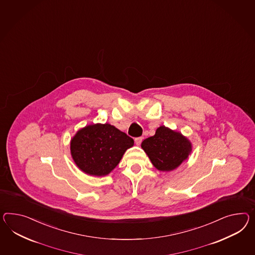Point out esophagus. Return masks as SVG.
Returning <instances> with one entry per match:
<instances>
[{
  "label": "esophagus",
  "mask_w": 255,
  "mask_h": 255,
  "mask_svg": "<svg viewBox=\"0 0 255 255\" xmlns=\"http://www.w3.org/2000/svg\"><path fill=\"white\" fill-rule=\"evenodd\" d=\"M141 141H142V137H137L135 138V142L137 145H140Z\"/></svg>",
  "instance_id": "obj_1"
}]
</instances>
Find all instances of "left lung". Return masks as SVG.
<instances>
[{
  "mask_svg": "<svg viewBox=\"0 0 255 255\" xmlns=\"http://www.w3.org/2000/svg\"><path fill=\"white\" fill-rule=\"evenodd\" d=\"M141 147L160 171L175 169L191 151V145L186 137L163 126L157 128L154 136L144 139Z\"/></svg>",
  "mask_w": 255,
  "mask_h": 255,
  "instance_id": "8db88e82",
  "label": "left lung"
}]
</instances>
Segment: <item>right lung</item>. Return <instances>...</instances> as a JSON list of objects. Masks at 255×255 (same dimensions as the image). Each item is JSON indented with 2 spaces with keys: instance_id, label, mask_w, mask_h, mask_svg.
I'll list each match as a JSON object with an SVG mask.
<instances>
[{
  "instance_id": "1",
  "label": "right lung",
  "mask_w": 255,
  "mask_h": 255,
  "mask_svg": "<svg viewBox=\"0 0 255 255\" xmlns=\"http://www.w3.org/2000/svg\"><path fill=\"white\" fill-rule=\"evenodd\" d=\"M133 138L110 124L88 126L71 140V154L86 174L105 176L118 165Z\"/></svg>"
}]
</instances>
